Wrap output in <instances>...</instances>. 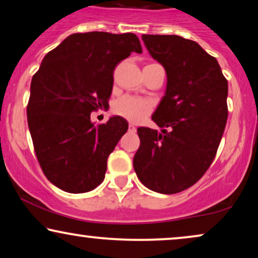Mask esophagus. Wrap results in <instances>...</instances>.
Instances as JSON below:
<instances>
[{
    "label": "esophagus",
    "instance_id": "1",
    "mask_svg": "<svg viewBox=\"0 0 258 258\" xmlns=\"http://www.w3.org/2000/svg\"><path fill=\"white\" fill-rule=\"evenodd\" d=\"M129 132H132V133H135L136 132V126L133 124V123H130L129 124Z\"/></svg>",
    "mask_w": 258,
    "mask_h": 258
}]
</instances>
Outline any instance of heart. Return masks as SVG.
I'll return each instance as SVG.
<instances>
[{
  "label": "heart",
  "mask_w": 258,
  "mask_h": 258,
  "mask_svg": "<svg viewBox=\"0 0 258 258\" xmlns=\"http://www.w3.org/2000/svg\"><path fill=\"white\" fill-rule=\"evenodd\" d=\"M153 110V104L146 98L124 96L116 102L114 111L130 122L139 123L143 121Z\"/></svg>",
  "instance_id": "heart-1"
}]
</instances>
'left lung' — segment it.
I'll return each instance as SVG.
<instances>
[{
	"label": "left lung",
	"instance_id": "obj_1",
	"mask_svg": "<svg viewBox=\"0 0 258 258\" xmlns=\"http://www.w3.org/2000/svg\"><path fill=\"white\" fill-rule=\"evenodd\" d=\"M142 40L168 82L151 117L162 130L137 129L134 169L147 188L169 195L195 184L213 163L228 118V81L217 59L195 41L177 35Z\"/></svg>",
	"mask_w": 258,
	"mask_h": 258
}]
</instances>
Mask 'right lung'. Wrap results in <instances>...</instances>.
<instances>
[{"mask_svg": "<svg viewBox=\"0 0 258 258\" xmlns=\"http://www.w3.org/2000/svg\"><path fill=\"white\" fill-rule=\"evenodd\" d=\"M133 51L142 52L135 34H73L33 76L28 126L42 171L57 188L87 192L104 179L108 156L128 123L114 116L95 125L90 114L108 107L114 69Z\"/></svg>", "mask_w": 258, "mask_h": 258, "instance_id": "right-lung-1", "label": "right lung"}]
</instances>
